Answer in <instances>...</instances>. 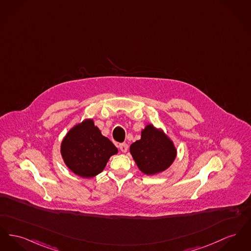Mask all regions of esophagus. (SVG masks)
Here are the masks:
<instances>
[{
    "label": "esophagus",
    "mask_w": 251,
    "mask_h": 251,
    "mask_svg": "<svg viewBox=\"0 0 251 251\" xmlns=\"http://www.w3.org/2000/svg\"><path fill=\"white\" fill-rule=\"evenodd\" d=\"M118 147H119V150H120L122 152H126V151H128V145H127V143H125V142L120 143V144L118 145Z\"/></svg>",
    "instance_id": "34e87169"
}]
</instances>
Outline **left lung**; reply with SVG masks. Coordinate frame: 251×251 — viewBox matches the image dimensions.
Masks as SVG:
<instances>
[{
	"label": "left lung",
	"mask_w": 251,
	"mask_h": 251,
	"mask_svg": "<svg viewBox=\"0 0 251 251\" xmlns=\"http://www.w3.org/2000/svg\"><path fill=\"white\" fill-rule=\"evenodd\" d=\"M130 151L139 170L148 176L168 169L176 156V150L162 131L147 125L141 133V139L135 141Z\"/></svg>",
	"instance_id": "left-lung-1"
}]
</instances>
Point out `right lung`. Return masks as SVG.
Masks as SVG:
<instances>
[{
	"label": "right lung",
	"mask_w": 251,
	"mask_h": 251,
	"mask_svg": "<svg viewBox=\"0 0 251 251\" xmlns=\"http://www.w3.org/2000/svg\"><path fill=\"white\" fill-rule=\"evenodd\" d=\"M60 151L73 173L90 178L103 171L109 158L118 153V149L101 134L94 121L88 119L69 131L61 143Z\"/></svg>",
	"instance_id": "obj_1"
}]
</instances>
